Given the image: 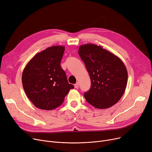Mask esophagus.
<instances>
[{
	"label": "esophagus",
	"mask_w": 152,
	"mask_h": 152,
	"mask_svg": "<svg viewBox=\"0 0 152 152\" xmlns=\"http://www.w3.org/2000/svg\"><path fill=\"white\" fill-rule=\"evenodd\" d=\"M78 86H79V83H76L74 85V87H75V88H78Z\"/></svg>",
	"instance_id": "34e87169"
}]
</instances>
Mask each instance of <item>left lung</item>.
Wrapping results in <instances>:
<instances>
[{
	"instance_id": "left-lung-1",
	"label": "left lung",
	"mask_w": 152,
	"mask_h": 152,
	"mask_svg": "<svg viewBox=\"0 0 152 152\" xmlns=\"http://www.w3.org/2000/svg\"><path fill=\"white\" fill-rule=\"evenodd\" d=\"M78 54L91 80L90 89L84 93L86 102L97 109H107L117 103L127 83V71L123 62L103 47L93 44L80 46Z\"/></svg>"
}]
</instances>
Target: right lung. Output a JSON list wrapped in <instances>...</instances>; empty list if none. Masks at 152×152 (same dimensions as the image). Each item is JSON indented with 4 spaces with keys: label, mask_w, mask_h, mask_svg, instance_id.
Instances as JSON below:
<instances>
[{
    "label": "right lung",
    "mask_w": 152,
    "mask_h": 152,
    "mask_svg": "<svg viewBox=\"0 0 152 152\" xmlns=\"http://www.w3.org/2000/svg\"><path fill=\"white\" fill-rule=\"evenodd\" d=\"M64 50L62 46L46 48L36 54L23 71L21 80L26 95L39 109H56L74 88L60 65Z\"/></svg>",
    "instance_id": "right-lung-1"
}]
</instances>
